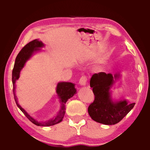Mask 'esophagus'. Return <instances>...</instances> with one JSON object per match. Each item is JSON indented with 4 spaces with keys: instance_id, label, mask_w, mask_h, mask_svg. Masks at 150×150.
<instances>
[{
    "instance_id": "esophagus-1",
    "label": "esophagus",
    "mask_w": 150,
    "mask_h": 150,
    "mask_svg": "<svg viewBox=\"0 0 150 150\" xmlns=\"http://www.w3.org/2000/svg\"><path fill=\"white\" fill-rule=\"evenodd\" d=\"M86 82H87V77L86 76H82L81 77L80 80H79V84L81 85V86H85L86 84Z\"/></svg>"
}]
</instances>
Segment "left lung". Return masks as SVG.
<instances>
[{
    "label": "left lung",
    "mask_w": 150,
    "mask_h": 150,
    "mask_svg": "<svg viewBox=\"0 0 150 150\" xmlns=\"http://www.w3.org/2000/svg\"><path fill=\"white\" fill-rule=\"evenodd\" d=\"M120 77V73L100 72L95 73L90 79V85L94 93V101L91 103L88 112L94 121L105 125H114L130 112L135 103H128L127 100L114 101L110 89L115 81Z\"/></svg>",
    "instance_id": "obj_1"
}]
</instances>
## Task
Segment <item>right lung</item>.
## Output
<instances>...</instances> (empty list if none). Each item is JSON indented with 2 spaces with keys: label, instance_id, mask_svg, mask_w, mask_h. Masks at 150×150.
Wrapping results in <instances>:
<instances>
[{
  "label": "right lung",
  "instance_id": "1",
  "mask_svg": "<svg viewBox=\"0 0 150 150\" xmlns=\"http://www.w3.org/2000/svg\"><path fill=\"white\" fill-rule=\"evenodd\" d=\"M43 47L44 44L42 43V42L38 40H34L26 44L24 47L21 50V51L17 56L16 61H15V64L12 71V83L14 99L17 107L25 114L26 118L31 122L33 123L34 124L38 126H45V127H46V126L55 125L62 121L64 114L66 112V103L69 98H72L77 93V90L75 88V84L68 83V82H60V83H58L57 86V88H56V90H57L56 92H57L61 105L60 110L53 118L45 122L37 121L30 114L26 112L24 108H23L20 106L16 95V82L19 79L20 72L24 67L26 61L30 59L34 52L41 51L40 48Z\"/></svg>",
  "mask_w": 150,
  "mask_h": 150
}]
</instances>
